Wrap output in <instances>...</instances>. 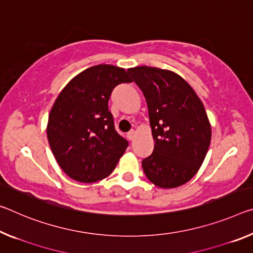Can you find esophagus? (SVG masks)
<instances>
[{"label":"esophagus","mask_w":253,"mask_h":253,"mask_svg":"<svg viewBox=\"0 0 253 253\" xmlns=\"http://www.w3.org/2000/svg\"><path fill=\"white\" fill-rule=\"evenodd\" d=\"M127 137H128V139H129V141H134L135 137H136V131L134 129L130 130L129 133L127 134Z\"/></svg>","instance_id":"esophagus-1"}]
</instances>
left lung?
<instances>
[{"mask_svg":"<svg viewBox=\"0 0 253 253\" xmlns=\"http://www.w3.org/2000/svg\"><path fill=\"white\" fill-rule=\"evenodd\" d=\"M146 99L154 151L142 167L150 181L164 189L187 183L205 160L211 127L205 107L186 80L169 70L128 69Z\"/></svg>","mask_w":253,"mask_h":253,"instance_id":"1","label":"left lung"}]
</instances>
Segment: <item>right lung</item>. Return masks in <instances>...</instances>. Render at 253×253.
I'll use <instances>...</instances> for the list:
<instances>
[{"label":"right lung","mask_w":253,"mask_h":253,"mask_svg":"<svg viewBox=\"0 0 253 253\" xmlns=\"http://www.w3.org/2000/svg\"><path fill=\"white\" fill-rule=\"evenodd\" d=\"M131 79L122 67L101 64L84 70L64 86L51 107L47 138L61 169L79 182L107 178L128 142L115 130L108 101L114 87Z\"/></svg>","instance_id":"obj_1"}]
</instances>
